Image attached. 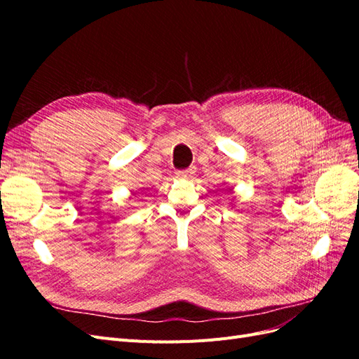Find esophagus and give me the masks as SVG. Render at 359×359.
Wrapping results in <instances>:
<instances>
[{"mask_svg": "<svg viewBox=\"0 0 359 359\" xmlns=\"http://www.w3.org/2000/svg\"><path fill=\"white\" fill-rule=\"evenodd\" d=\"M194 173V168H189V169H182V170H178L177 175L180 178H190Z\"/></svg>", "mask_w": 359, "mask_h": 359, "instance_id": "1", "label": "esophagus"}]
</instances>
